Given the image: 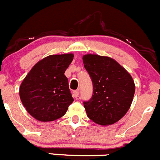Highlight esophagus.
<instances>
[{"mask_svg":"<svg viewBox=\"0 0 160 160\" xmlns=\"http://www.w3.org/2000/svg\"><path fill=\"white\" fill-rule=\"evenodd\" d=\"M79 93H80L79 90H73V91H72V96H73L74 98H77L79 97Z\"/></svg>","mask_w":160,"mask_h":160,"instance_id":"1","label":"esophagus"}]
</instances>
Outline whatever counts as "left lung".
Segmentation results:
<instances>
[{
	"label": "left lung",
	"instance_id": "obj_1",
	"mask_svg": "<svg viewBox=\"0 0 160 160\" xmlns=\"http://www.w3.org/2000/svg\"><path fill=\"white\" fill-rule=\"evenodd\" d=\"M83 62L93 83V95L83 102L88 117L99 125H112L125 116L132 104L133 79L112 58L87 54Z\"/></svg>",
	"mask_w": 160,
	"mask_h": 160
}]
</instances>
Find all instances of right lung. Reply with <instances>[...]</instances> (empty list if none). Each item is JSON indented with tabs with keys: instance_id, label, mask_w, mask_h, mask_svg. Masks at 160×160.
I'll return each mask as SVG.
<instances>
[{
	"instance_id": "1",
	"label": "right lung",
	"mask_w": 160,
	"mask_h": 160,
	"mask_svg": "<svg viewBox=\"0 0 160 160\" xmlns=\"http://www.w3.org/2000/svg\"><path fill=\"white\" fill-rule=\"evenodd\" d=\"M73 54L51 55L38 61L22 81L21 101L27 111L41 122L62 117L73 101L64 75Z\"/></svg>"
}]
</instances>
